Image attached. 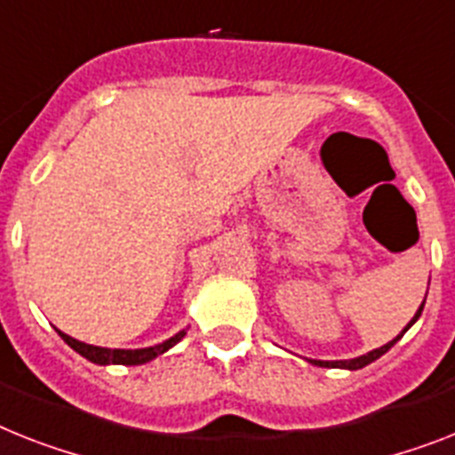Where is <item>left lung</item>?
Here are the masks:
<instances>
[{
    "instance_id": "8db88e82",
    "label": "left lung",
    "mask_w": 455,
    "mask_h": 455,
    "mask_svg": "<svg viewBox=\"0 0 455 455\" xmlns=\"http://www.w3.org/2000/svg\"><path fill=\"white\" fill-rule=\"evenodd\" d=\"M423 304H426V299H423L421 307L416 309L414 318H411V321L407 323V328H404L403 332H400V335L395 337V339H390L388 344H384V347L374 348V351H370V354L358 355V358H351V360H309V363H311V365H318V367H337V370H363V367H365V365H370V363H374V360H377V358H381V355H384L386 351H388V348L393 347V344H395V341L400 339V337H403L404 332H407V330L411 328V325H414L416 321H419V316H421V311H423Z\"/></svg>"
}]
</instances>
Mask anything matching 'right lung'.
Wrapping results in <instances>:
<instances>
[{
	"mask_svg": "<svg viewBox=\"0 0 455 455\" xmlns=\"http://www.w3.org/2000/svg\"><path fill=\"white\" fill-rule=\"evenodd\" d=\"M58 335L69 344L76 354L84 355L85 360L95 363V365H144L148 360L163 355L164 351H169L172 347H176L179 341L186 337V330H179L174 337L164 339L163 344H156V347L146 348H107V347H92V344H85V341H78L74 337L65 335L62 330H58Z\"/></svg>",
	"mask_w": 455,
	"mask_h": 455,
	"instance_id": "obj_1",
	"label": "right lung"
}]
</instances>
